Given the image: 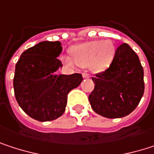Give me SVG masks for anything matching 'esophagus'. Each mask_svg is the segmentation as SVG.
<instances>
[{"label":"esophagus","mask_w":154,"mask_h":154,"mask_svg":"<svg viewBox=\"0 0 154 154\" xmlns=\"http://www.w3.org/2000/svg\"><path fill=\"white\" fill-rule=\"evenodd\" d=\"M82 76H83L84 78H89V77H90V76H89L87 73H83V74H82Z\"/></svg>","instance_id":"obj_1"}]
</instances>
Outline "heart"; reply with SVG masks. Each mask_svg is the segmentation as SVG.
I'll return each mask as SVG.
<instances>
[{"label": "heart", "mask_w": 154, "mask_h": 154, "mask_svg": "<svg viewBox=\"0 0 154 154\" xmlns=\"http://www.w3.org/2000/svg\"><path fill=\"white\" fill-rule=\"evenodd\" d=\"M115 51V46L110 40L86 42L72 47V58L64 56L63 60L69 66L76 63L82 68L88 67L92 72L99 73L110 66Z\"/></svg>", "instance_id": "1"}]
</instances>
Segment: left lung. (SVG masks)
<instances>
[{
  "label": "left lung",
  "mask_w": 154,
  "mask_h": 154,
  "mask_svg": "<svg viewBox=\"0 0 154 154\" xmlns=\"http://www.w3.org/2000/svg\"><path fill=\"white\" fill-rule=\"evenodd\" d=\"M92 79L94 89L89 95L91 107L108 119L130 114L143 94V69L138 56L128 44L118 47L109 69Z\"/></svg>",
  "instance_id": "8db88e82"
}]
</instances>
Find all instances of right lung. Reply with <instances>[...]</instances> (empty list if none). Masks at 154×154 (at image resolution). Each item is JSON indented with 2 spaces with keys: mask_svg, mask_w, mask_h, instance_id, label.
<instances>
[{
  "mask_svg": "<svg viewBox=\"0 0 154 154\" xmlns=\"http://www.w3.org/2000/svg\"><path fill=\"white\" fill-rule=\"evenodd\" d=\"M60 42H41L26 50L15 68L13 86L20 108L32 119L51 121L66 109L68 94L83 81L81 74L57 75L62 67L58 59Z\"/></svg>",
  "mask_w": 154,
  "mask_h": 154,
  "instance_id": "add662e5",
  "label": "right lung"
}]
</instances>
